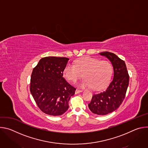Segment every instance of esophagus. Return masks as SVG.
Wrapping results in <instances>:
<instances>
[{
    "label": "esophagus",
    "instance_id": "1",
    "mask_svg": "<svg viewBox=\"0 0 148 148\" xmlns=\"http://www.w3.org/2000/svg\"><path fill=\"white\" fill-rule=\"evenodd\" d=\"M82 91V90H78V89H77L75 90V94H79V92H81Z\"/></svg>",
    "mask_w": 148,
    "mask_h": 148
}]
</instances>
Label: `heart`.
Here are the masks:
<instances>
[{
    "mask_svg": "<svg viewBox=\"0 0 148 148\" xmlns=\"http://www.w3.org/2000/svg\"><path fill=\"white\" fill-rule=\"evenodd\" d=\"M112 70L111 64L108 61L85 57L77 60L75 65L67 64L63 70V75L69 81L75 82L83 74L85 79L78 84L79 87L99 90L109 83Z\"/></svg>",
    "mask_w": 148,
    "mask_h": 148,
    "instance_id": "1",
    "label": "heart"
}]
</instances>
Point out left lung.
Masks as SVG:
<instances>
[{
    "instance_id": "left-lung-1",
    "label": "left lung",
    "mask_w": 148,
    "mask_h": 148,
    "mask_svg": "<svg viewBox=\"0 0 148 148\" xmlns=\"http://www.w3.org/2000/svg\"><path fill=\"white\" fill-rule=\"evenodd\" d=\"M99 54L111 62L114 77L106 90L93 95L88 107L92 113L105 115L115 111L122 103L129 85L130 76L125 62L116 55L108 51Z\"/></svg>"
}]
</instances>
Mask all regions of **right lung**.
<instances>
[{
    "mask_svg": "<svg viewBox=\"0 0 148 148\" xmlns=\"http://www.w3.org/2000/svg\"><path fill=\"white\" fill-rule=\"evenodd\" d=\"M69 60L66 57L42 58L33 69L30 90L40 110L52 116L64 114L76 89L62 77Z\"/></svg>",
    "mask_w": 148,
    "mask_h": 148,
    "instance_id": "obj_1",
    "label": "right lung"
}]
</instances>
